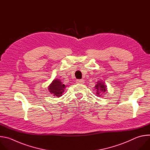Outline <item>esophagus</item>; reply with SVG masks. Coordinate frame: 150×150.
Returning a JSON list of instances; mask_svg holds the SVG:
<instances>
[{
	"label": "esophagus",
	"mask_w": 150,
	"mask_h": 150,
	"mask_svg": "<svg viewBox=\"0 0 150 150\" xmlns=\"http://www.w3.org/2000/svg\"><path fill=\"white\" fill-rule=\"evenodd\" d=\"M77 83H79V84H83V83H84V80H77Z\"/></svg>",
	"instance_id": "obj_1"
}]
</instances>
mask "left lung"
Wrapping results in <instances>:
<instances>
[{"label": "left lung", "instance_id": "1", "mask_svg": "<svg viewBox=\"0 0 150 150\" xmlns=\"http://www.w3.org/2000/svg\"><path fill=\"white\" fill-rule=\"evenodd\" d=\"M106 87L107 86L105 84L104 82H103L102 80L98 81L95 87V89L96 91V93L97 96H102V95H103V93H106V92H107Z\"/></svg>", "mask_w": 150, "mask_h": 150}]
</instances>
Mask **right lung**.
Segmentation results:
<instances>
[{"label":"right lung","mask_w":150,"mask_h":150,"mask_svg":"<svg viewBox=\"0 0 150 150\" xmlns=\"http://www.w3.org/2000/svg\"><path fill=\"white\" fill-rule=\"evenodd\" d=\"M67 86L64 84L60 80L55 79L48 86V91L54 96L60 97L64 92L65 88Z\"/></svg>","instance_id":"obj_1"}]
</instances>
